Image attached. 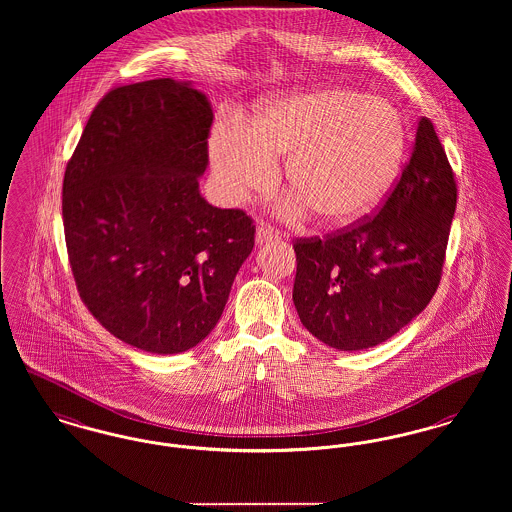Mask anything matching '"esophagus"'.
Instances as JSON below:
<instances>
[{
  "mask_svg": "<svg viewBox=\"0 0 512 512\" xmlns=\"http://www.w3.org/2000/svg\"><path fill=\"white\" fill-rule=\"evenodd\" d=\"M279 239V235L273 231V229H269L268 225H258V229H256V244L258 246H262V244L271 243V241H277Z\"/></svg>",
  "mask_w": 512,
  "mask_h": 512,
  "instance_id": "34e87169",
  "label": "esophagus"
}]
</instances>
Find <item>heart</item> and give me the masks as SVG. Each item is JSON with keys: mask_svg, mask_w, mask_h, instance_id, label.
I'll return each instance as SVG.
<instances>
[{"mask_svg": "<svg viewBox=\"0 0 512 512\" xmlns=\"http://www.w3.org/2000/svg\"><path fill=\"white\" fill-rule=\"evenodd\" d=\"M406 146L403 115L391 102L347 88H318L262 100L244 127L219 119L208 140L217 189L231 204L266 192L275 158L296 190L281 202L295 217L312 208L323 221L368 214L393 187Z\"/></svg>", "mask_w": 512, "mask_h": 512, "instance_id": "1", "label": "heart"}]
</instances>
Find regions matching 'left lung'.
<instances>
[{"instance_id":"1","label":"left lung","mask_w":512,"mask_h":512,"mask_svg":"<svg viewBox=\"0 0 512 512\" xmlns=\"http://www.w3.org/2000/svg\"><path fill=\"white\" fill-rule=\"evenodd\" d=\"M457 185L430 119L379 214L325 241H296L293 302L327 347L362 350L391 339L435 295Z\"/></svg>"}]
</instances>
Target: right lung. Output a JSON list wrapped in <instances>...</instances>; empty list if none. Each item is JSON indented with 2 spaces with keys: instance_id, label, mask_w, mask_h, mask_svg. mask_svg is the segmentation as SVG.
Masks as SVG:
<instances>
[{
  "instance_id": "right-lung-1",
  "label": "right lung",
  "mask_w": 512,
  "mask_h": 512,
  "mask_svg": "<svg viewBox=\"0 0 512 512\" xmlns=\"http://www.w3.org/2000/svg\"><path fill=\"white\" fill-rule=\"evenodd\" d=\"M214 111L190 81L119 86L92 111L63 179L79 293L111 335L177 354L219 322L254 225L200 194Z\"/></svg>"
}]
</instances>
